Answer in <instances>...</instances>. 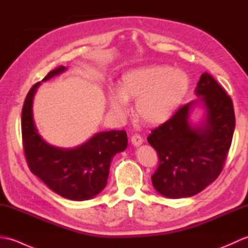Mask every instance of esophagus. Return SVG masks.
<instances>
[{"label":"esophagus","instance_id":"1","mask_svg":"<svg viewBox=\"0 0 248 248\" xmlns=\"http://www.w3.org/2000/svg\"><path fill=\"white\" fill-rule=\"evenodd\" d=\"M131 143H132L134 146H140L143 144V138L140 136L139 134H134L131 136Z\"/></svg>","mask_w":248,"mask_h":248}]
</instances>
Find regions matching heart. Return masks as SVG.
<instances>
[{"label": "heart", "instance_id": "heart-1", "mask_svg": "<svg viewBox=\"0 0 248 248\" xmlns=\"http://www.w3.org/2000/svg\"><path fill=\"white\" fill-rule=\"evenodd\" d=\"M189 78L168 66H148L121 77L117 93L108 96L109 108L119 117L127 112V100H135L136 110L145 123L160 124L170 119L186 98Z\"/></svg>", "mask_w": 248, "mask_h": 248}]
</instances>
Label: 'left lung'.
Instances as JSON below:
<instances>
[{
    "label": "left lung",
    "mask_w": 248,
    "mask_h": 248,
    "mask_svg": "<svg viewBox=\"0 0 248 248\" xmlns=\"http://www.w3.org/2000/svg\"><path fill=\"white\" fill-rule=\"evenodd\" d=\"M195 93L197 101L183 105L147 139L159 156L152 184L168 198L194 196L212 183L223 170L232 141L235 117L231 98L208 72L200 77ZM198 103L205 118L193 126L189 116Z\"/></svg>",
    "instance_id": "obj_1"
}]
</instances>
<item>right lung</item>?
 <instances>
[{
    "mask_svg": "<svg viewBox=\"0 0 248 248\" xmlns=\"http://www.w3.org/2000/svg\"><path fill=\"white\" fill-rule=\"evenodd\" d=\"M66 67L50 71L43 81L61 75ZM40 82L30 89L22 108L21 130L23 149L31 171L60 196L87 200L96 196L108 183L109 165L118 152L128 146L125 131H105L72 149L52 146L41 138L33 118V99Z\"/></svg>",
    "mask_w": 248,
    "mask_h": 248,
    "instance_id": "add662e5",
    "label": "right lung"
}]
</instances>
